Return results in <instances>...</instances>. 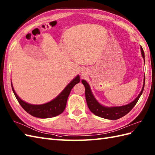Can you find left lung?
I'll use <instances>...</instances> for the list:
<instances>
[{
    "label": "left lung",
    "mask_w": 155,
    "mask_h": 155,
    "mask_svg": "<svg viewBox=\"0 0 155 155\" xmlns=\"http://www.w3.org/2000/svg\"><path fill=\"white\" fill-rule=\"evenodd\" d=\"M141 52L143 58L145 60V53H144V51L141 46ZM145 77H144V82L141 91L134 101L127 104V105L112 107H107L102 105L101 104H100L95 98L94 96L93 95L91 86H90L88 82L85 80H82V83L84 84L85 87V96L86 103H87L88 108L91 111V112H92L94 115L98 117L107 119V120H115L125 116V115L128 114L129 111L132 110L133 107L135 106V104L137 102L140 96H141L143 92L144 86H145Z\"/></svg>",
    "instance_id": "1"
}]
</instances>
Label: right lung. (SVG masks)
I'll return each mask as SVG.
<instances>
[{
	"mask_svg": "<svg viewBox=\"0 0 155 155\" xmlns=\"http://www.w3.org/2000/svg\"><path fill=\"white\" fill-rule=\"evenodd\" d=\"M80 81V77L78 74L67 85L66 87L56 98L48 103L39 104V105L31 104L24 101L17 95L13 88L12 82L11 86L12 91L17 100L26 112L34 117L45 119L55 117L63 112V111L65 109L68 97L69 96L71 89L74 87L75 84L78 83Z\"/></svg>",
	"mask_w": 155,
	"mask_h": 155,
	"instance_id": "add662e5",
	"label": "right lung"
}]
</instances>
